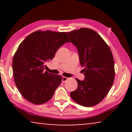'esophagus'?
Returning a JSON list of instances; mask_svg holds the SVG:
<instances>
[{
  "label": "esophagus",
  "mask_w": 132,
  "mask_h": 132,
  "mask_svg": "<svg viewBox=\"0 0 132 132\" xmlns=\"http://www.w3.org/2000/svg\"><path fill=\"white\" fill-rule=\"evenodd\" d=\"M69 79L68 77H64V76H63L62 77V82H64L66 81H67Z\"/></svg>",
  "instance_id": "obj_1"
}]
</instances>
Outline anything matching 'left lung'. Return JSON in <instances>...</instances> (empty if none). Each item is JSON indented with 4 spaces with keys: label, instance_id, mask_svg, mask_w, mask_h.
<instances>
[{
    "label": "left lung",
    "instance_id": "left-lung-1",
    "mask_svg": "<svg viewBox=\"0 0 132 132\" xmlns=\"http://www.w3.org/2000/svg\"><path fill=\"white\" fill-rule=\"evenodd\" d=\"M67 34L77 49L85 76L82 81L76 79L78 86L70 97L81 106L95 105L105 97L113 83L114 61L111 49L91 29L81 28Z\"/></svg>",
    "mask_w": 132,
    "mask_h": 132
}]
</instances>
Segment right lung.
Masks as SVG:
<instances>
[{"instance_id": "1", "label": "right lung", "mask_w": 132, "mask_h": 132, "mask_svg": "<svg viewBox=\"0 0 132 132\" xmlns=\"http://www.w3.org/2000/svg\"><path fill=\"white\" fill-rule=\"evenodd\" d=\"M66 42L69 40L65 32L38 30L19 45L13 59V77L19 92L29 102L42 104L52 98L62 77L44 70L45 67Z\"/></svg>"}]
</instances>
